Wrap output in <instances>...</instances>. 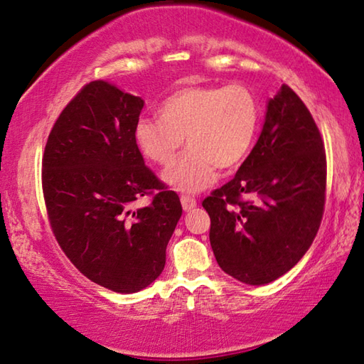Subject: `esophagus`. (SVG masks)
<instances>
[{"instance_id":"obj_1","label":"esophagus","mask_w":364,"mask_h":364,"mask_svg":"<svg viewBox=\"0 0 364 364\" xmlns=\"http://www.w3.org/2000/svg\"><path fill=\"white\" fill-rule=\"evenodd\" d=\"M180 200H181V207L184 211H191L197 207L196 199H193V197H189V196H181Z\"/></svg>"}]
</instances>
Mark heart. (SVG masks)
<instances>
[{
    "mask_svg": "<svg viewBox=\"0 0 364 364\" xmlns=\"http://www.w3.org/2000/svg\"><path fill=\"white\" fill-rule=\"evenodd\" d=\"M159 119L140 117L134 138L140 153L157 165H170L186 140L188 151L162 180L183 194L202 193L218 168L232 170L247 159L261 125V102L243 84L188 85L165 98Z\"/></svg>",
    "mask_w": 364,
    "mask_h": 364,
    "instance_id": "obj_1",
    "label": "heart"
}]
</instances>
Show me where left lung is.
<instances>
[{
	"label": "left lung",
	"mask_w": 364,
	"mask_h": 364,
	"mask_svg": "<svg viewBox=\"0 0 364 364\" xmlns=\"http://www.w3.org/2000/svg\"><path fill=\"white\" fill-rule=\"evenodd\" d=\"M325 189L326 156L318 127L283 84L267 102L261 135L234 180L202 203L220 267L255 287L287 274L318 232ZM243 195L250 200L242 201Z\"/></svg>",
	"instance_id": "left-lung-1"
}]
</instances>
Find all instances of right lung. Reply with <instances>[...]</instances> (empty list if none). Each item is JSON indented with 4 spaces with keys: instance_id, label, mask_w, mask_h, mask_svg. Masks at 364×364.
Returning a JSON list of instances; mask_svg holds the SVG:
<instances>
[{
    "instance_id": "add662e5",
    "label": "right lung",
    "mask_w": 364,
    "mask_h": 364,
    "mask_svg": "<svg viewBox=\"0 0 364 364\" xmlns=\"http://www.w3.org/2000/svg\"><path fill=\"white\" fill-rule=\"evenodd\" d=\"M144 107L108 81L85 85L52 127L43 191L58 245L97 285L136 293L162 274L183 208L144 165L134 127ZM159 188L148 208L133 203Z\"/></svg>"
}]
</instances>
